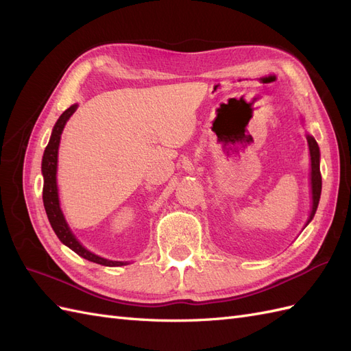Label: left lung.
I'll list each match as a JSON object with an SVG mask.
<instances>
[{
    "label": "left lung",
    "instance_id": "obj_1",
    "mask_svg": "<svg viewBox=\"0 0 351 351\" xmlns=\"http://www.w3.org/2000/svg\"><path fill=\"white\" fill-rule=\"evenodd\" d=\"M307 143H309V151H311V161H312V199H313V205H312V212L309 221L313 218L317 204H319V197H321V190H322V177H321V169H319V146H317L316 141L312 136H307Z\"/></svg>",
    "mask_w": 351,
    "mask_h": 351
}]
</instances>
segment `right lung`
<instances>
[{"label":"right lung","mask_w":351,"mask_h":351,"mask_svg":"<svg viewBox=\"0 0 351 351\" xmlns=\"http://www.w3.org/2000/svg\"><path fill=\"white\" fill-rule=\"evenodd\" d=\"M77 110V105H71L69 110H66L60 115L57 120L54 129H52V134L48 146L45 147L44 158H42V174H44V189H42V199H44V206L47 210L48 219L51 222L52 230L56 231L57 237L69 246L73 252H76L79 256L88 259L90 262L105 265V267H121L125 265L124 262H117V261H108L97 256V254L90 253L89 250L84 249L82 244L73 236L70 231L67 222L62 217V212L60 209V202H58V192H57V156H58V146L61 133L67 120L73 115V112Z\"/></svg>","instance_id":"obj_1"}]
</instances>
